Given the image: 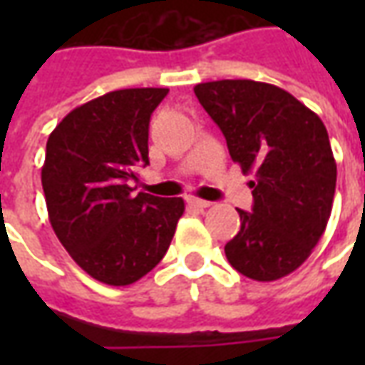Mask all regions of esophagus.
Returning <instances> with one entry per match:
<instances>
[{
    "instance_id": "34e87169",
    "label": "esophagus",
    "mask_w": 365,
    "mask_h": 365,
    "mask_svg": "<svg viewBox=\"0 0 365 365\" xmlns=\"http://www.w3.org/2000/svg\"><path fill=\"white\" fill-rule=\"evenodd\" d=\"M187 203H190L191 207H195V209H205V207L211 205V203L205 201V199H197V197H190L187 199Z\"/></svg>"
}]
</instances>
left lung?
Returning a JSON list of instances; mask_svg holds the SVG:
<instances>
[{"instance_id":"left-lung-1","label":"left lung","mask_w":365,"mask_h":365,"mask_svg":"<svg viewBox=\"0 0 365 365\" xmlns=\"http://www.w3.org/2000/svg\"><path fill=\"white\" fill-rule=\"evenodd\" d=\"M199 103L227 138L242 174H256L252 213L225 246L232 268L256 282L291 274L327 229L336 162L319 115L277 86L254 80L197 83Z\"/></svg>"}]
</instances>
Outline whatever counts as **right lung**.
Masks as SVG:
<instances>
[{"label": "right lung", "mask_w": 365, "mask_h": 365, "mask_svg": "<svg viewBox=\"0 0 365 365\" xmlns=\"http://www.w3.org/2000/svg\"><path fill=\"white\" fill-rule=\"evenodd\" d=\"M166 96V88L109 91L68 113L46 143L41 180L52 229L107 285H130L156 268L185 209L182 197L130 187L148 164L150 115Z\"/></svg>", "instance_id": "add662e5"}]
</instances>
